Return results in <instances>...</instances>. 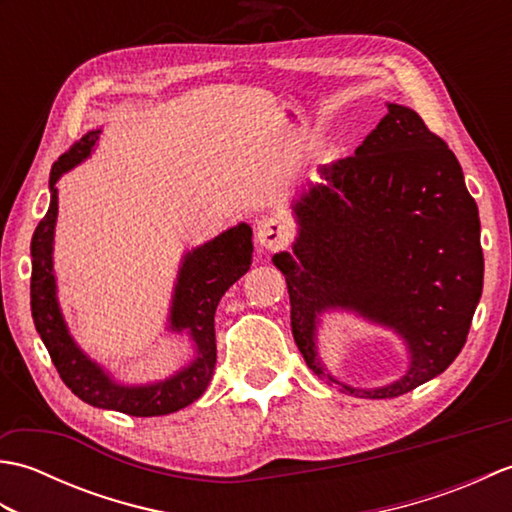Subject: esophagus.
<instances>
[{"mask_svg":"<svg viewBox=\"0 0 512 512\" xmlns=\"http://www.w3.org/2000/svg\"><path fill=\"white\" fill-rule=\"evenodd\" d=\"M255 231H257L255 233L257 242L270 250L284 248L288 244V237H290L288 224L284 220H279V217H262V220L257 222Z\"/></svg>","mask_w":512,"mask_h":512,"instance_id":"obj_1","label":"esophagus"}]
</instances>
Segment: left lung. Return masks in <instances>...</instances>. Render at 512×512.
<instances>
[{
	"instance_id": "1",
	"label": "left lung",
	"mask_w": 512,
	"mask_h": 512,
	"mask_svg": "<svg viewBox=\"0 0 512 512\" xmlns=\"http://www.w3.org/2000/svg\"><path fill=\"white\" fill-rule=\"evenodd\" d=\"M321 180L292 202L299 235L277 253L299 352L338 383L316 352L318 317L350 309L391 327L410 347L408 374L378 390L396 398L436 378L466 343L484 284L480 215L458 158L405 105L387 114L354 156L319 167Z\"/></svg>"
}]
</instances>
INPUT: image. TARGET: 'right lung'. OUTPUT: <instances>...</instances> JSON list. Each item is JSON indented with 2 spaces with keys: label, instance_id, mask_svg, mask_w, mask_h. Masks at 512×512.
<instances>
[{
  "label": "right lung",
  "instance_id": "right-lung-1",
  "mask_svg": "<svg viewBox=\"0 0 512 512\" xmlns=\"http://www.w3.org/2000/svg\"><path fill=\"white\" fill-rule=\"evenodd\" d=\"M101 129L88 132L54 162L50 171V206L37 224L30 242L32 277L30 308L35 328L52 358L54 367L74 396L99 409L129 413L136 418L167 416L198 400L215 372V310L224 292L246 275L253 262V231L237 224L198 248L189 250L178 270L173 288L169 330H187L195 345L193 363L173 376L151 385H121L110 372L94 363L68 332L57 301V279L52 270V242L57 224V180L65 171L92 154Z\"/></svg>",
  "mask_w": 512,
  "mask_h": 512
}]
</instances>
